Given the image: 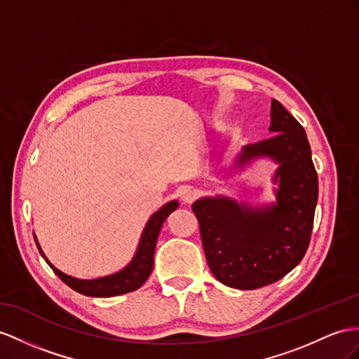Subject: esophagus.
I'll use <instances>...</instances> for the list:
<instances>
[{
    "instance_id": "esophagus-1",
    "label": "esophagus",
    "mask_w": 359,
    "mask_h": 359,
    "mask_svg": "<svg viewBox=\"0 0 359 359\" xmlns=\"http://www.w3.org/2000/svg\"><path fill=\"white\" fill-rule=\"evenodd\" d=\"M197 198V192L192 189V188H183L180 191V200L183 201L185 205H191L192 201Z\"/></svg>"
}]
</instances>
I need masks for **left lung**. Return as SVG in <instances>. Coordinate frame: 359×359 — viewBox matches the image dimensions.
Returning <instances> with one entry per match:
<instances>
[{"mask_svg":"<svg viewBox=\"0 0 359 359\" xmlns=\"http://www.w3.org/2000/svg\"><path fill=\"white\" fill-rule=\"evenodd\" d=\"M271 137L243 147L235 168L256 158L279 163L276 203L250 206L217 196L194 201L206 261L231 288L256 290L282 279L305 256L318 197V177L308 137L278 100L271 101Z\"/></svg>","mask_w":359,"mask_h":359,"instance_id":"left-lung-1","label":"left lung"}]
</instances>
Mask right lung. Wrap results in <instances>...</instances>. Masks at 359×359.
I'll return each instance as SVG.
<instances>
[{
  "mask_svg": "<svg viewBox=\"0 0 359 359\" xmlns=\"http://www.w3.org/2000/svg\"><path fill=\"white\" fill-rule=\"evenodd\" d=\"M177 206H179L177 201L172 200V201H168L167 205H163L158 210V212H154L144 229L140 245H137V250L133 256L132 262L128 264L127 267L123 269L121 271L110 274V276H104V278L86 280V279L72 278V276L62 273L47 259V256L43 255L41 245L36 238H34V241L42 255V258L47 261V264L53 269V271L56 273L59 278L68 285L69 288H72L80 294H85V296H89V297L119 296V294H126V292H130V291L141 288L144 282L149 279V276L153 270V262H154L153 256H154V249H156V243H158L161 227L172 210L177 209Z\"/></svg>",
  "mask_w": 359,
  "mask_h": 359,
  "instance_id": "add662e5",
  "label": "right lung"
}]
</instances>
